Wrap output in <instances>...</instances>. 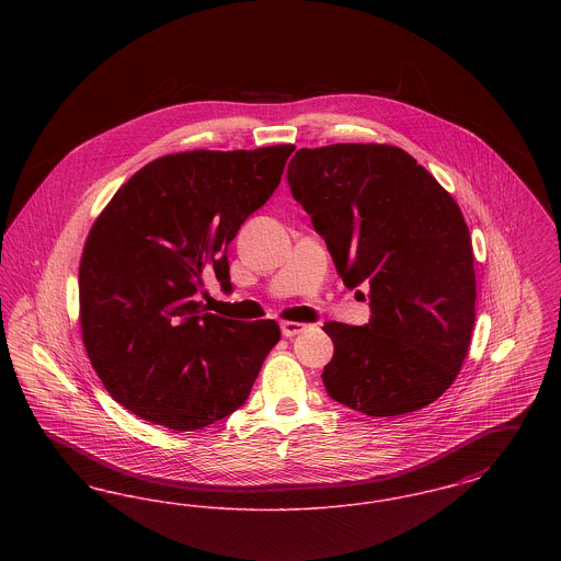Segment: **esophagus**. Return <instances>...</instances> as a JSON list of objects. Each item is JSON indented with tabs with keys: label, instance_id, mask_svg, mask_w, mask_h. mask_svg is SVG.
<instances>
[{
	"label": "esophagus",
	"instance_id": "obj_1",
	"mask_svg": "<svg viewBox=\"0 0 561 561\" xmlns=\"http://www.w3.org/2000/svg\"><path fill=\"white\" fill-rule=\"evenodd\" d=\"M305 328H307V325L300 323V321H282V334H284L286 339H293L296 334H300Z\"/></svg>",
	"mask_w": 561,
	"mask_h": 561
}]
</instances>
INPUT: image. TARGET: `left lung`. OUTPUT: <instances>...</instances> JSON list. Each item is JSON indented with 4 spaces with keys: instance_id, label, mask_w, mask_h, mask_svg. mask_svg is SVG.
Listing matches in <instances>:
<instances>
[{
    "instance_id": "8db88e82",
    "label": "left lung",
    "mask_w": 561,
    "mask_h": 561,
    "mask_svg": "<svg viewBox=\"0 0 561 561\" xmlns=\"http://www.w3.org/2000/svg\"><path fill=\"white\" fill-rule=\"evenodd\" d=\"M294 199L347 288L370 286L366 325L328 321L332 400L368 416L421 410L450 389L476 323L473 245L453 195L393 145L300 149Z\"/></svg>"
}]
</instances>
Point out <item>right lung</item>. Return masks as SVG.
Listing matches in <instances>:
<instances>
[{
    "instance_id": "obj_1",
    "label": "right lung",
    "mask_w": 561,
    "mask_h": 561,
    "mask_svg": "<svg viewBox=\"0 0 561 561\" xmlns=\"http://www.w3.org/2000/svg\"><path fill=\"white\" fill-rule=\"evenodd\" d=\"M294 145L185 151L142 165L94 220L80 261L83 347L108 396L142 421L195 431L248 400L277 321L206 313L229 243L279 185Z\"/></svg>"
}]
</instances>
